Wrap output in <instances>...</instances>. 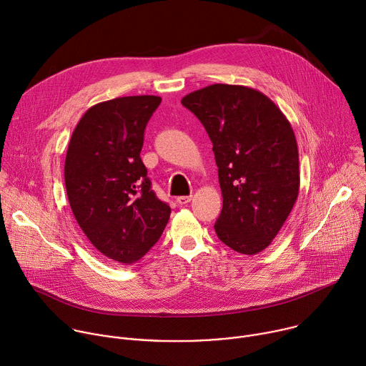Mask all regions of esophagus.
Listing matches in <instances>:
<instances>
[{
  "label": "esophagus",
  "mask_w": 366,
  "mask_h": 366,
  "mask_svg": "<svg viewBox=\"0 0 366 366\" xmlns=\"http://www.w3.org/2000/svg\"><path fill=\"white\" fill-rule=\"evenodd\" d=\"M191 195H181V197H178L177 198V202L179 204V205H185V204H188L189 201H191Z\"/></svg>",
  "instance_id": "1"
}]
</instances>
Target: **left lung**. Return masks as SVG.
I'll list each match as a JSON object with an SVG mask.
<instances>
[{
  "label": "left lung",
  "instance_id": "left-lung-1",
  "mask_svg": "<svg viewBox=\"0 0 366 366\" xmlns=\"http://www.w3.org/2000/svg\"><path fill=\"white\" fill-rule=\"evenodd\" d=\"M181 102L213 142L223 195L214 224L219 239L243 254L262 252L298 197V147L290 122L265 94L243 85H208Z\"/></svg>",
  "mask_w": 366,
  "mask_h": 366
}]
</instances>
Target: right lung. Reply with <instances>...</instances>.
Wrapping results in <instances>:
<instances>
[{
  "label": "right lung",
  "mask_w": 366,
  "mask_h": 366,
  "mask_svg": "<svg viewBox=\"0 0 366 366\" xmlns=\"http://www.w3.org/2000/svg\"><path fill=\"white\" fill-rule=\"evenodd\" d=\"M161 101L133 95L95 104L76 124L66 152L72 213L88 240L123 265L149 252L171 216L140 159L146 124Z\"/></svg>",
  "instance_id": "right-lung-1"
}]
</instances>
